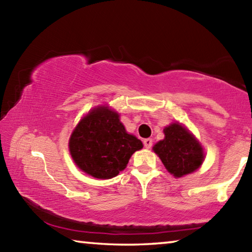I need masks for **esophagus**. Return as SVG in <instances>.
Instances as JSON below:
<instances>
[{
    "instance_id": "1",
    "label": "esophagus",
    "mask_w": 252,
    "mask_h": 252,
    "mask_svg": "<svg viewBox=\"0 0 252 252\" xmlns=\"http://www.w3.org/2000/svg\"><path fill=\"white\" fill-rule=\"evenodd\" d=\"M143 144H144V147H146L147 149H150L152 147V140L151 139H144L143 140Z\"/></svg>"
}]
</instances>
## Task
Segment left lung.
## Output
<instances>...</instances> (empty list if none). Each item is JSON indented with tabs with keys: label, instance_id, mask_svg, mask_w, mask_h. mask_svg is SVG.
<instances>
[{
	"label": "left lung",
	"instance_id": "obj_1",
	"mask_svg": "<svg viewBox=\"0 0 252 252\" xmlns=\"http://www.w3.org/2000/svg\"><path fill=\"white\" fill-rule=\"evenodd\" d=\"M164 139L153 147L165 169L176 178L192 173L204 160L203 148L192 133L180 123L164 127Z\"/></svg>",
	"mask_w": 252,
	"mask_h": 252
}]
</instances>
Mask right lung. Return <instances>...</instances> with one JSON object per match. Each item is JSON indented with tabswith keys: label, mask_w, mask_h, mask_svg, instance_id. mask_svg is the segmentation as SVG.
<instances>
[{
	"label": "right lung",
	"mask_w": 252,
	"mask_h": 252,
	"mask_svg": "<svg viewBox=\"0 0 252 252\" xmlns=\"http://www.w3.org/2000/svg\"><path fill=\"white\" fill-rule=\"evenodd\" d=\"M142 148V142L126 131L119 113L105 105L94 108L81 119L69 140L75 164L96 179L118 176L131 156Z\"/></svg>",
	"instance_id": "add662e5"
}]
</instances>
